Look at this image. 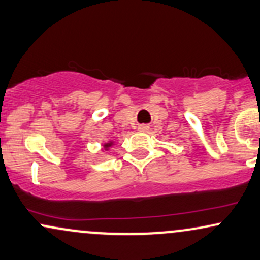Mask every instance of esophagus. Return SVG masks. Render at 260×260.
<instances>
[{
	"label": "esophagus",
	"mask_w": 260,
	"mask_h": 260,
	"mask_svg": "<svg viewBox=\"0 0 260 260\" xmlns=\"http://www.w3.org/2000/svg\"><path fill=\"white\" fill-rule=\"evenodd\" d=\"M148 130V126L147 125H140L139 126V131H141V133H145V131Z\"/></svg>",
	"instance_id": "obj_1"
}]
</instances>
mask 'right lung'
Here are the masks:
<instances>
[{
	"label": "right lung",
	"instance_id": "obj_1",
	"mask_svg": "<svg viewBox=\"0 0 260 260\" xmlns=\"http://www.w3.org/2000/svg\"><path fill=\"white\" fill-rule=\"evenodd\" d=\"M111 145H112V142H111V143H106V145H105V148H108L109 146H111Z\"/></svg>",
	"mask_w": 260,
	"mask_h": 260
}]
</instances>
